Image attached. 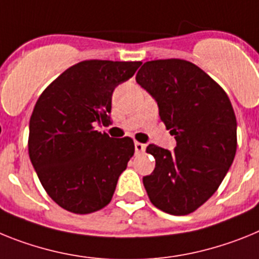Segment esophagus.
<instances>
[{"label": "esophagus", "instance_id": "34e87169", "mask_svg": "<svg viewBox=\"0 0 259 259\" xmlns=\"http://www.w3.org/2000/svg\"><path fill=\"white\" fill-rule=\"evenodd\" d=\"M134 147H136L137 154H142V152H145V150H146V145L145 143H141V142L134 143Z\"/></svg>", "mask_w": 259, "mask_h": 259}]
</instances>
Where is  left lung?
I'll return each mask as SVG.
<instances>
[{
  "mask_svg": "<svg viewBox=\"0 0 259 259\" xmlns=\"http://www.w3.org/2000/svg\"><path fill=\"white\" fill-rule=\"evenodd\" d=\"M136 80L156 100L176 139L173 152L148 145L155 169L143 185L155 207L188 215L217 192L235 159L237 122L228 95L210 75L179 58L143 64Z\"/></svg>",
  "mask_w": 259,
  "mask_h": 259,
  "instance_id": "8db88e82",
  "label": "left lung"
}]
</instances>
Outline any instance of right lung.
I'll return each instance as SVG.
<instances>
[{
  "label": "right lung",
  "instance_id": "right-lung-1",
  "mask_svg": "<svg viewBox=\"0 0 259 259\" xmlns=\"http://www.w3.org/2000/svg\"><path fill=\"white\" fill-rule=\"evenodd\" d=\"M142 62L87 60L47 87L30 118L28 154L42 188L65 210L91 213L111 202L134 155L129 137L95 130L111 123L112 94Z\"/></svg>",
  "mask_w": 259,
  "mask_h": 259
}]
</instances>
